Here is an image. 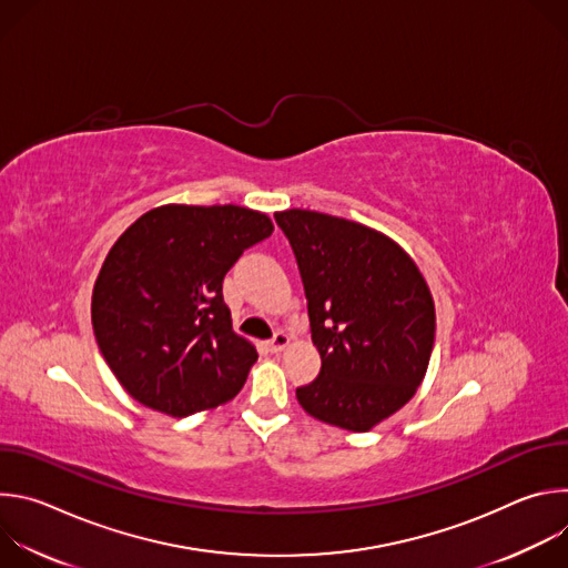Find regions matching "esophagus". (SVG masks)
<instances>
[{
	"mask_svg": "<svg viewBox=\"0 0 568 568\" xmlns=\"http://www.w3.org/2000/svg\"><path fill=\"white\" fill-rule=\"evenodd\" d=\"M287 346H290V337H287L285 333H276L274 339L267 342V348H270L272 353H281V351H285Z\"/></svg>",
	"mask_w": 568,
	"mask_h": 568,
	"instance_id": "obj_1",
	"label": "esophagus"
}]
</instances>
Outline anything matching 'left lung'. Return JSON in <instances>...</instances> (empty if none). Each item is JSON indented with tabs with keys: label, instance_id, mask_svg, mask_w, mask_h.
I'll return each mask as SVG.
<instances>
[{
	"label": "left lung",
	"instance_id": "obj_1",
	"mask_svg": "<svg viewBox=\"0 0 568 568\" xmlns=\"http://www.w3.org/2000/svg\"><path fill=\"white\" fill-rule=\"evenodd\" d=\"M301 272L318 377L296 388L312 418L371 432L425 379L436 310L414 258L388 235L305 209L274 213Z\"/></svg>",
	"mask_w": 568,
	"mask_h": 568
}]
</instances>
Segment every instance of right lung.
I'll return each mask as SVG.
<instances>
[{
  "mask_svg": "<svg viewBox=\"0 0 568 568\" xmlns=\"http://www.w3.org/2000/svg\"><path fill=\"white\" fill-rule=\"evenodd\" d=\"M272 231L245 206L164 204L119 235L94 283L92 326L136 402L184 418L237 395L258 353L233 333L222 281Z\"/></svg>",
  "mask_w": 568,
  "mask_h": 568,
  "instance_id": "obj_1",
  "label": "right lung"
}]
</instances>
